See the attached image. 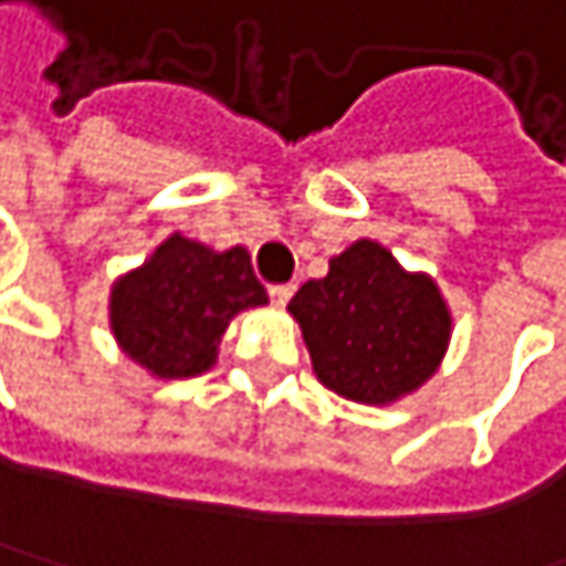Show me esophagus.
Instances as JSON below:
<instances>
[{"label": "esophagus", "mask_w": 566, "mask_h": 566, "mask_svg": "<svg viewBox=\"0 0 566 566\" xmlns=\"http://www.w3.org/2000/svg\"><path fill=\"white\" fill-rule=\"evenodd\" d=\"M292 295H295V285H271V289H268V298H271V305H277V308H285Z\"/></svg>", "instance_id": "34e87169"}]
</instances>
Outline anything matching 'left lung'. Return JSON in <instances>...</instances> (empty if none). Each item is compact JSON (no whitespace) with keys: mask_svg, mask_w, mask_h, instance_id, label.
I'll return each instance as SVG.
<instances>
[{"mask_svg":"<svg viewBox=\"0 0 566 566\" xmlns=\"http://www.w3.org/2000/svg\"><path fill=\"white\" fill-rule=\"evenodd\" d=\"M292 318L325 388L358 405H395L441 368L454 318L428 271H408L381 241L358 238L328 274L298 289Z\"/></svg>","mask_w":566,"mask_h":566,"instance_id":"1","label":"left lung"}]
</instances>
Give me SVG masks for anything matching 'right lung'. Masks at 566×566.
Instances as JSON below:
<instances>
[{
  "mask_svg": "<svg viewBox=\"0 0 566 566\" xmlns=\"http://www.w3.org/2000/svg\"><path fill=\"white\" fill-rule=\"evenodd\" d=\"M268 305L241 244L208 248L168 234L138 268L115 277L108 328L122 355L158 381L198 378L218 361L231 318Z\"/></svg>",
  "mask_w": 566,
  "mask_h": 566,
  "instance_id": "1",
  "label": "right lung"
}]
</instances>
